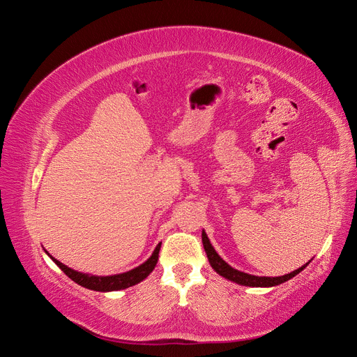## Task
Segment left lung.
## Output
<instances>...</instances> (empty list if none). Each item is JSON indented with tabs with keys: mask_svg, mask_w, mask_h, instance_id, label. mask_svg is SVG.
I'll use <instances>...</instances> for the list:
<instances>
[{
	"mask_svg": "<svg viewBox=\"0 0 357 357\" xmlns=\"http://www.w3.org/2000/svg\"><path fill=\"white\" fill-rule=\"evenodd\" d=\"M202 244L205 248V253H207L208 257V262L213 266V269L218 274H220L222 277L231 280L234 283H238L241 286H250V287H273L277 284H282L287 280L294 278L296 274H299L302 269H304L308 264H305L304 266H301L298 269H295L294 273L282 275V277H257V275H252V274H247V273H241L238 269L232 268L231 265L226 264L223 259L218 255V252L214 250V247L211 245L210 240L205 231H202Z\"/></svg>",
	"mask_w": 357,
	"mask_h": 357,
	"instance_id": "obj_1",
	"label": "left lung"
}]
</instances>
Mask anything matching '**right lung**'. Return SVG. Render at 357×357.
<instances>
[{
    "mask_svg": "<svg viewBox=\"0 0 357 357\" xmlns=\"http://www.w3.org/2000/svg\"><path fill=\"white\" fill-rule=\"evenodd\" d=\"M159 250H160V243L156 245L152 256H150L143 265H139V266L131 269V271L123 273V274L107 275V277L89 275V274L74 271V269H71L67 265H63L59 261H56L55 257H52L47 252L46 253L52 257V261L55 262L62 269V271L73 280V282H75V283L86 287V289L96 290V291H112V290H122V289H126V287H131V286H134L139 282H143V280L155 269V266L158 264Z\"/></svg>",
    "mask_w": 357,
    "mask_h": 357,
    "instance_id": "add662e5",
    "label": "right lung"
}]
</instances>
